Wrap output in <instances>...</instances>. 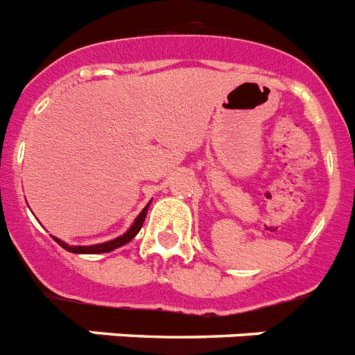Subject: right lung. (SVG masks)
Wrapping results in <instances>:
<instances>
[{"instance_id": "add662e5", "label": "right lung", "mask_w": 355, "mask_h": 355, "mask_svg": "<svg viewBox=\"0 0 355 355\" xmlns=\"http://www.w3.org/2000/svg\"><path fill=\"white\" fill-rule=\"evenodd\" d=\"M148 207H150V202H148L147 207H145L144 210L140 211V215L136 217L131 228L127 230L123 235H120V237L113 239V241L102 242V244H95V246H69V244L62 242L60 239H57V237H53V239H55V242L59 244V246H62L66 251H69V253H87V255H96V253H109V251L116 250V248L123 246V244H127V242H131L132 239L138 235V232H140L141 226H144L145 217H147Z\"/></svg>"}]
</instances>
